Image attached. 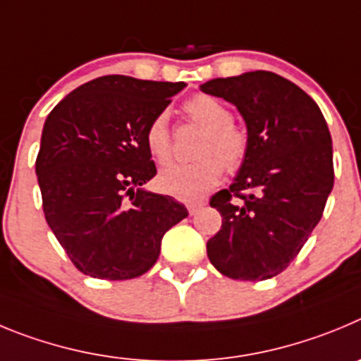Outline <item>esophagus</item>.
Segmentation results:
<instances>
[{
  "label": "esophagus",
  "mask_w": 361,
  "mask_h": 361,
  "mask_svg": "<svg viewBox=\"0 0 361 361\" xmlns=\"http://www.w3.org/2000/svg\"><path fill=\"white\" fill-rule=\"evenodd\" d=\"M203 207H204V201H194V203H188L187 204L188 214H190V216H194V214L200 212V210L203 209Z\"/></svg>",
  "instance_id": "obj_1"
}]
</instances>
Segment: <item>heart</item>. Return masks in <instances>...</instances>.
<instances>
[{"label": "heart", "instance_id": "heart-1", "mask_svg": "<svg viewBox=\"0 0 361 361\" xmlns=\"http://www.w3.org/2000/svg\"><path fill=\"white\" fill-rule=\"evenodd\" d=\"M188 120L203 129L197 140L196 161L171 165L157 178L161 192L181 201H196L216 187L223 173H235L245 165L250 151V136L241 126L232 122V111L221 100L210 95H194L183 104ZM145 145L158 164H167L173 157V144L167 116L157 115L145 129Z\"/></svg>", "mask_w": 361, "mask_h": 361}]
</instances>
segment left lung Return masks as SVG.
Returning <instances> with one entry per match:
<instances>
[{"label": "left lung", "instance_id": "1", "mask_svg": "<svg viewBox=\"0 0 361 361\" xmlns=\"http://www.w3.org/2000/svg\"><path fill=\"white\" fill-rule=\"evenodd\" d=\"M201 92L232 102L250 136L233 183L210 197L223 225L207 253L226 277L266 281L290 266L322 217L334 183L331 133L317 102L271 71L212 79Z\"/></svg>", "mask_w": 361, "mask_h": 361}]
</instances>
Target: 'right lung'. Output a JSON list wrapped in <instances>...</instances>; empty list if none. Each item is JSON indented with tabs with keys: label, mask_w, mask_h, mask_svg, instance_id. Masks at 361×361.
<instances>
[{
	"label": "right lung",
	"mask_w": 361,
	"mask_h": 361,
	"mask_svg": "<svg viewBox=\"0 0 361 361\" xmlns=\"http://www.w3.org/2000/svg\"><path fill=\"white\" fill-rule=\"evenodd\" d=\"M183 87L104 75L48 115L35 160L44 217L84 275L140 277L157 262L164 233L188 216L174 197L140 188L157 174L145 129Z\"/></svg>",
	"instance_id": "1"
}]
</instances>
